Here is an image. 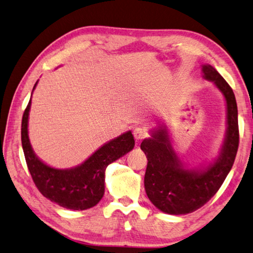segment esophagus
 <instances>
[{
  "instance_id": "1",
  "label": "esophagus",
  "mask_w": 253,
  "mask_h": 253,
  "mask_svg": "<svg viewBox=\"0 0 253 253\" xmlns=\"http://www.w3.org/2000/svg\"><path fill=\"white\" fill-rule=\"evenodd\" d=\"M132 134H134V137H135V139L137 141H140L142 139H145L147 135H148V134H147V130L142 127H136Z\"/></svg>"
}]
</instances>
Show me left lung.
Wrapping results in <instances>:
<instances>
[{
    "label": "left lung",
    "mask_w": 253,
    "mask_h": 253,
    "mask_svg": "<svg viewBox=\"0 0 253 253\" xmlns=\"http://www.w3.org/2000/svg\"><path fill=\"white\" fill-rule=\"evenodd\" d=\"M204 77L212 81L227 102L228 129L221 154L214 164L201 171L187 170L174 153L168 131L160 127L141 142L147 156L145 190L159 210L170 214L194 212L212 198L235 163L239 146L238 108L233 90L212 66H203Z\"/></svg>",
    "instance_id": "left-lung-1"
}]
</instances>
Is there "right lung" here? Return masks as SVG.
Listing matches in <instances>:
<instances>
[{
  "instance_id": "add662e5",
  "label": "right lung",
  "mask_w": 253,
  "mask_h": 253,
  "mask_svg": "<svg viewBox=\"0 0 253 253\" xmlns=\"http://www.w3.org/2000/svg\"><path fill=\"white\" fill-rule=\"evenodd\" d=\"M30 107L31 99L23 114L21 138L27 168L36 188L47 199L67 209L85 210L97 205L104 196L106 167L134 148L131 131L100 147L81 166L64 170L50 168L36 157L31 147L27 135Z\"/></svg>"
}]
</instances>
